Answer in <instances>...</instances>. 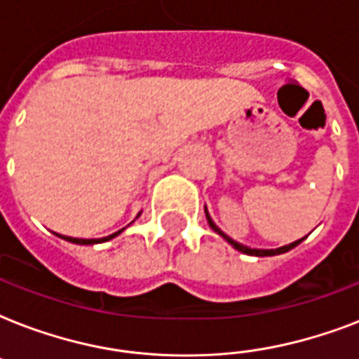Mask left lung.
Segmentation results:
<instances>
[{
  "instance_id": "obj_1",
  "label": "left lung",
  "mask_w": 359,
  "mask_h": 359,
  "mask_svg": "<svg viewBox=\"0 0 359 359\" xmlns=\"http://www.w3.org/2000/svg\"><path fill=\"white\" fill-rule=\"evenodd\" d=\"M205 214H207V222H208V225H210V227H212V229L216 231V233H218L219 236H222V238H224V240H227V242H229V244L233 245V248H235V250L242 251V253H245V255H255V257H270V255H279V253H287V251H290V250H292V248H296V245L300 244L302 240H304V238L296 240V242H290V244H287V245H281V248H276V250H257V248H248V245L240 244V242H236V240L229 238V236L225 235L224 231H219V227H218V225L214 224V222H212V218H210V214L207 212V208H205Z\"/></svg>"
}]
</instances>
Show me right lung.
Instances as JSON below:
<instances>
[{"label": "right lung", "mask_w": 359, "mask_h": 359, "mask_svg": "<svg viewBox=\"0 0 359 359\" xmlns=\"http://www.w3.org/2000/svg\"><path fill=\"white\" fill-rule=\"evenodd\" d=\"M141 214V212H140ZM140 214L135 216V218H140ZM126 229V227H123V229H119L117 233H114V235L109 236H104V238H72V236H65V235H57V233H53L55 236H59V238L67 240V242H72V244H80V245H93V244H100V242H108V240L115 238L117 235H121L123 231Z\"/></svg>", "instance_id": "1"}]
</instances>
